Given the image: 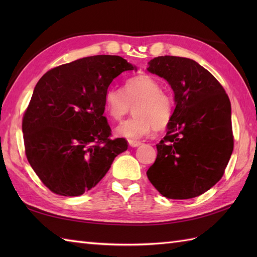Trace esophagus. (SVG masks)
<instances>
[{
	"label": "esophagus",
	"instance_id": "1",
	"mask_svg": "<svg viewBox=\"0 0 257 257\" xmlns=\"http://www.w3.org/2000/svg\"><path fill=\"white\" fill-rule=\"evenodd\" d=\"M141 145V141H136V140H129V146L136 148V147H139Z\"/></svg>",
	"mask_w": 257,
	"mask_h": 257
}]
</instances>
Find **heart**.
I'll return each instance as SVG.
<instances>
[{
  "mask_svg": "<svg viewBox=\"0 0 257 257\" xmlns=\"http://www.w3.org/2000/svg\"><path fill=\"white\" fill-rule=\"evenodd\" d=\"M123 92L108 88L103 96V109L113 121H120L132 106L135 117L125 120L116 128V135L130 140H139L154 129L163 130L173 116L171 96L161 90V85L148 74H140L124 81Z\"/></svg>",
  "mask_w": 257,
  "mask_h": 257,
  "instance_id": "b5f03b06",
  "label": "heart"
}]
</instances>
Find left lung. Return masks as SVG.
<instances>
[{"instance_id": "obj_1", "label": "left lung", "mask_w": 257, "mask_h": 257, "mask_svg": "<svg viewBox=\"0 0 257 257\" xmlns=\"http://www.w3.org/2000/svg\"><path fill=\"white\" fill-rule=\"evenodd\" d=\"M147 69L168 81L176 105L147 177L168 199L195 198L220 181L233 152L230 99L193 59L159 56Z\"/></svg>"}]
</instances>
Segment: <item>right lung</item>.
Here are the masks:
<instances>
[{"label": "right lung", "mask_w": 257, "mask_h": 257, "mask_svg": "<svg viewBox=\"0 0 257 257\" xmlns=\"http://www.w3.org/2000/svg\"><path fill=\"white\" fill-rule=\"evenodd\" d=\"M135 65L114 55L84 57L53 68L36 84L23 117L25 154L52 192L78 196L105 177L127 140H111L103 96Z\"/></svg>", "instance_id": "obj_1"}]
</instances>
